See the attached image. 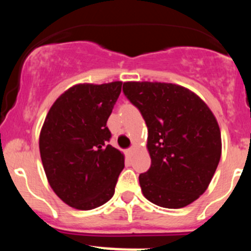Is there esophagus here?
Returning <instances> with one entry per match:
<instances>
[{
	"label": "esophagus",
	"instance_id": "34e87169",
	"mask_svg": "<svg viewBox=\"0 0 251 251\" xmlns=\"http://www.w3.org/2000/svg\"><path fill=\"white\" fill-rule=\"evenodd\" d=\"M133 152H134V148H131V149L127 150V153L128 154H132V153H133Z\"/></svg>",
	"mask_w": 251,
	"mask_h": 251
}]
</instances>
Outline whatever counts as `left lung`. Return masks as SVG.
<instances>
[{
	"instance_id": "left-lung-1",
	"label": "left lung",
	"mask_w": 251,
	"mask_h": 251,
	"mask_svg": "<svg viewBox=\"0 0 251 251\" xmlns=\"http://www.w3.org/2000/svg\"><path fill=\"white\" fill-rule=\"evenodd\" d=\"M148 126L151 166L139 175L146 200L179 209L204 194L221 159L217 120L194 92L166 82H124Z\"/></svg>"
}]
</instances>
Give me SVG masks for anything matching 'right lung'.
I'll use <instances>...</instances> for the list:
<instances>
[{
    "instance_id": "1",
    "label": "right lung",
    "mask_w": 251,
    "mask_h": 251,
    "mask_svg": "<svg viewBox=\"0 0 251 251\" xmlns=\"http://www.w3.org/2000/svg\"><path fill=\"white\" fill-rule=\"evenodd\" d=\"M122 81L80 83L53 103L40 133V154L50 188L77 210H92L113 197L124 154L109 145L106 123Z\"/></svg>"
}]
</instances>
